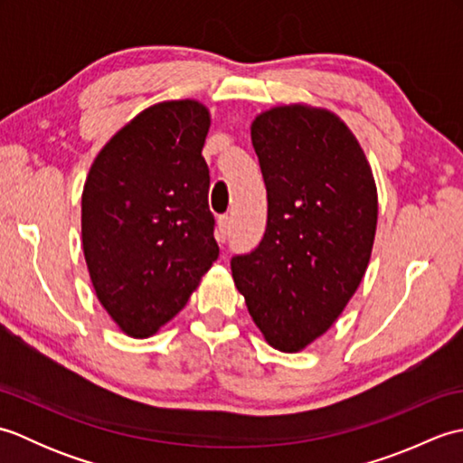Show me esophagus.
I'll return each mask as SVG.
<instances>
[{"instance_id": "34e87169", "label": "esophagus", "mask_w": 463, "mask_h": 463, "mask_svg": "<svg viewBox=\"0 0 463 463\" xmlns=\"http://www.w3.org/2000/svg\"><path fill=\"white\" fill-rule=\"evenodd\" d=\"M229 231H231V216H219V221H216V241L221 244L226 242Z\"/></svg>"}]
</instances>
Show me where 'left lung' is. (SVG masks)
Returning a JSON list of instances; mask_svg holds the SVG:
<instances>
[{
	"label": "left lung",
	"mask_w": 463,
	"mask_h": 463,
	"mask_svg": "<svg viewBox=\"0 0 463 463\" xmlns=\"http://www.w3.org/2000/svg\"><path fill=\"white\" fill-rule=\"evenodd\" d=\"M250 139L269 221L259 247L232 259V279L264 340L292 354L338 320L366 274L376 181L356 135L324 107H270Z\"/></svg>",
	"instance_id": "1"
}]
</instances>
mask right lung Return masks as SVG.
<instances>
[{"mask_svg":"<svg viewBox=\"0 0 463 463\" xmlns=\"http://www.w3.org/2000/svg\"><path fill=\"white\" fill-rule=\"evenodd\" d=\"M209 107L161 101L105 143L81 194L83 254L101 307L149 338L179 314L219 257L203 146Z\"/></svg>","mask_w":463,"mask_h":463,"instance_id":"add662e5","label":"right lung"}]
</instances>
